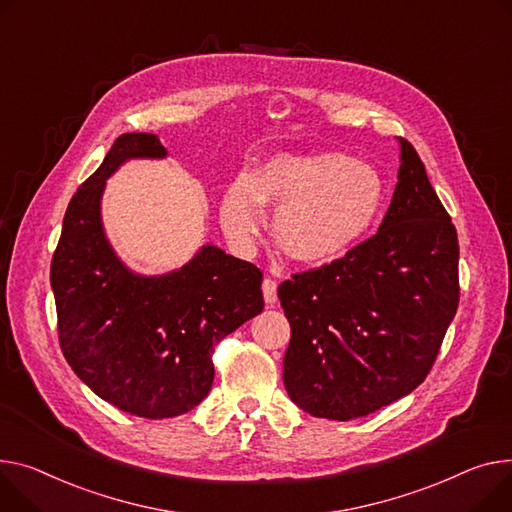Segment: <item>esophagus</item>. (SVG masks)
<instances>
[{"mask_svg":"<svg viewBox=\"0 0 512 512\" xmlns=\"http://www.w3.org/2000/svg\"><path fill=\"white\" fill-rule=\"evenodd\" d=\"M261 290H263V298H265L267 304H274L278 300V284H276V280L265 278L263 284H261Z\"/></svg>","mask_w":512,"mask_h":512,"instance_id":"1","label":"esophagus"}]
</instances>
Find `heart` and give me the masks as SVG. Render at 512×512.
Instances as JSON below:
<instances>
[{
	"mask_svg": "<svg viewBox=\"0 0 512 512\" xmlns=\"http://www.w3.org/2000/svg\"><path fill=\"white\" fill-rule=\"evenodd\" d=\"M385 181L377 168L342 152L278 154L249 177H236L220 220L236 245L261 232V206L276 210L271 234L280 253L298 263H327L356 247L377 220Z\"/></svg>",
	"mask_w": 512,
	"mask_h": 512,
	"instance_id": "b5f03b06",
	"label": "heart"
}]
</instances>
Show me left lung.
<instances>
[{"label":"left lung","instance_id":"8db88e82","mask_svg":"<svg viewBox=\"0 0 512 512\" xmlns=\"http://www.w3.org/2000/svg\"><path fill=\"white\" fill-rule=\"evenodd\" d=\"M397 140V185L377 234L278 288L292 331L284 385L315 418H362L412 393L457 313V230L418 152Z\"/></svg>","mask_w":512,"mask_h":512}]
</instances>
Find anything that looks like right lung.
Segmentation results:
<instances>
[{
    "label": "right lung",
    "instance_id": "add662e5",
    "mask_svg": "<svg viewBox=\"0 0 512 512\" xmlns=\"http://www.w3.org/2000/svg\"><path fill=\"white\" fill-rule=\"evenodd\" d=\"M154 133H123L65 210L51 261L61 352L119 410L175 418L208 397L220 339L263 311L253 263L203 245L162 276L131 271L102 228L107 179L133 158H166Z\"/></svg>",
    "mask_w": 512,
    "mask_h": 512
}]
</instances>
